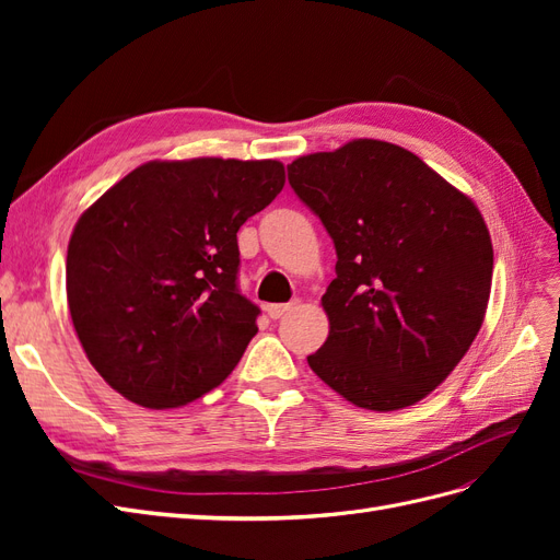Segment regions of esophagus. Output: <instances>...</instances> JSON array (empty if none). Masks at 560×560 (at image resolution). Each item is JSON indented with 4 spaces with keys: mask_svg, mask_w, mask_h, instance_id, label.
Returning <instances> with one entry per match:
<instances>
[{
    "mask_svg": "<svg viewBox=\"0 0 560 560\" xmlns=\"http://www.w3.org/2000/svg\"><path fill=\"white\" fill-rule=\"evenodd\" d=\"M294 308V303H268L266 306V313L270 319H280L282 315H287Z\"/></svg>",
    "mask_w": 560,
    "mask_h": 560,
    "instance_id": "obj_1",
    "label": "esophagus"
}]
</instances>
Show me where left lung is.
Returning a JSON list of instances; mask_svg holds the SVG:
<instances>
[{
  "label": "left lung",
  "mask_w": 560,
  "mask_h": 560,
  "mask_svg": "<svg viewBox=\"0 0 560 560\" xmlns=\"http://www.w3.org/2000/svg\"><path fill=\"white\" fill-rule=\"evenodd\" d=\"M336 247L329 317L311 369L369 411L428 397L465 358L488 308L493 243L474 200L409 149L352 140L287 165Z\"/></svg>",
  "instance_id": "obj_1"
}]
</instances>
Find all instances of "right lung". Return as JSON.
<instances>
[{
    "label": "right lung",
    "instance_id": "1",
    "mask_svg": "<svg viewBox=\"0 0 560 560\" xmlns=\"http://www.w3.org/2000/svg\"><path fill=\"white\" fill-rule=\"evenodd\" d=\"M282 186L280 161H149L79 217L67 306L89 362L118 395L177 409L241 362L259 308L238 292L235 233Z\"/></svg>",
    "mask_w": 560,
    "mask_h": 560
}]
</instances>
